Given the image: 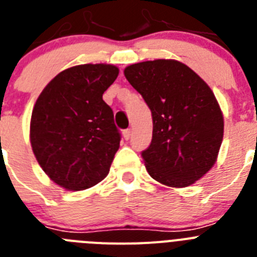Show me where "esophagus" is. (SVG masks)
<instances>
[{
  "mask_svg": "<svg viewBox=\"0 0 257 257\" xmlns=\"http://www.w3.org/2000/svg\"><path fill=\"white\" fill-rule=\"evenodd\" d=\"M130 136H131V130L130 128H126V130H123V138L126 140L130 139Z\"/></svg>",
  "mask_w": 257,
  "mask_h": 257,
  "instance_id": "34e87169",
  "label": "esophagus"
}]
</instances>
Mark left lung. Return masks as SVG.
Wrapping results in <instances>:
<instances>
[{"instance_id":"left-lung-1","label":"left lung","mask_w":257,"mask_h":257,"mask_svg":"<svg viewBox=\"0 0 257 257\" xmlns=\"http://www.w3.org/2000/svg\"><path fill=\"white\" fill-rule=\"evenodd\" d=\"M124 76L152 112L151 145L142 152L154 180L184 188L201 179L216 161L224 119L207 83L176 60L143 61Z\"/></svg>"}]
</instances>
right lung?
Wrapping results in <instances>:
<instances>
[{
  "mask_svg": "<svg viewBox=\"0 0 257 257\" xmlns=\"http://www.w3.org/2000/svg\"><path fill=\"white\" fill-rule=\"evenodd\" d=\"M118 76L110 64L63 70L41 92L31 119V144L54 183L83 190L109 172L121 133L103 94Z\"/></svg>",
  "mask_w": 257,
  "mask_h": 257,
  "instance_id": "obj_1",
  "label": "right lung"
}]
</instances>
